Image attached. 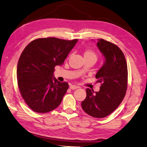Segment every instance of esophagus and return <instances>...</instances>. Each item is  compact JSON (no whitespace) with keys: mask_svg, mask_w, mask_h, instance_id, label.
Instances as JSON below:
<instances>
[{"mask_svg":"<svg viewBox=\"0 0 147 147\" xmlns=\"http://www.w3.org/2000/svg\"><path fill=\"white\" fill-rule=\"evenodd\" d=\"M79 88V86H76V85H71L70 86H69V88L71 90H76L77 89V88Z\"/></svg>","mask_w":147,"mask_h":147,"instance_id":"34e87169","label":"esophagus"}]
</instances>
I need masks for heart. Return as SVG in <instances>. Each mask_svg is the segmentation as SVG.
Segmentation results:
<instances>
[{
  "label": "heart",
  "instance_id": "heart-1",
  "mask_svg": "<svg viewBox=\"0 0 147 147\" xmlns=\"http://www.w3.org/2000/svg\"><path fill=\"white\" fill-rule=\"evenodd\" d=\"M83 57H84V59H93L94 61H95V62L96 61V60H97V59H98L97 55L96 54V53L94 51H92V50H90V49L85 50V51H84ZM81 72H82V71H81Z\"/></svg>",
  "mask_w": 147,
  "mask_h": 147
}]
</instances>
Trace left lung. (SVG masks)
I'll return each mask as SVG.
<instances>
[{"mask_svg":"<svg viewBox=\"0 0 147 147\" xmlns=\"http://www.w3.org/2000/svg\"><path fill=\"white\" fill-rule=\"evenodd\" d=\"M97 46L105 57V62L96 75L100 89L86 88V97L81 106L86 113L94 118L108 116L119 107L126 94L128 86V67L124 55L114 44L98 40Z\"/></svg>","mask_w":147,"mask_h":147,"instance_id":"8db88e82","label":"left lung"}]
</instances>
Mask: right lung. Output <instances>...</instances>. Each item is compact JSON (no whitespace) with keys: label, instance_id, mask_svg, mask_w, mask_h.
<instances>
[{"label":"right lung","instance_id":"add662e5","mask_svg":"<svg viewBox=\"0 0 147 147\" xmlns=\"http://www.w3.org/2000/svg\"><path fill=\"white\" fill-rule=\"evenodd\" d=\"M78 40L38 38L23 51L17 68L18 84L21 96L34 111L45 113L61 104L69 85L54 78L55 67L64 63Z\"/></svg>","mask_w":147,"mask_h":147}]
</instances>
